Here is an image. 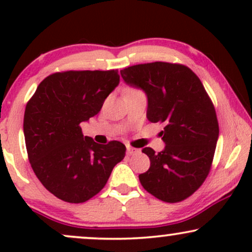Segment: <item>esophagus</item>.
<instances>
[{"instance_id": "obj_1", "label": "esophagus", "mask_w": 252, "mask_h": 252, "mask_svg": "<svg viewBox=\"0 0 252 252\" xmlns=\"http://www.w3.org/2000/svg\"><path fill=\"white\" fill-rule=\"evenodd\" d=\"M137 152H138L137 149L132 148V147H130V146H126V154H128V155L136 154V153H137Z\"/></svg>"}]
</instances>
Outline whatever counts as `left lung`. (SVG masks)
Listing matches in <instances>:
<instances>
[{"label": "left lung", "mask_w": 252, "mask_h": 252, "mask_svg": "<svg viewBox=\"0 0 252 252\" xmlns=\"http://www.w3.org/2000/svg\"><path fill=\"white\" fill-rule=\"evenodd\" d=\"M121 76L147 94L150 122L164 124L162 152L142 149L150 167L138 175L141 185L162 201L185 200L205 181L215 156L219 126L212 100L198 76L180 63H140Z\"/></svg>", "instance_id": "obj_1"}]
</instances>
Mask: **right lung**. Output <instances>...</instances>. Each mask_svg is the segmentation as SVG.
Segmentation results:
<instances>
[{"label": "right lung", "instance_id": "add662e5", "mask_svg": "<svg viewBox=\"0 0 252 252\" xmlns=\"http://www.w3.org/2000/svg\"><path fill=\"white\" fill-rule=\"evenodd\" d=\"M118 84L117 70L57 72L39 84L26 105L24 134L31 166L57 198L88 201L124 158L123 143L98 144L80 128L100 111Z\"/></svg>", "mask_w": 252, "mask_h": 252}]
</instances>
